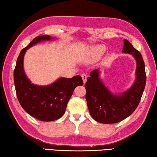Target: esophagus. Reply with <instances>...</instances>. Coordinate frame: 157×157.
<instances>
[{
	"label": "esophagus",
	"instance_id": "esophagus-1",
	"mask_svg": "<svg viewBox=\"0 0 157 157\" xmlns=\"http://www.w3.org/2000/svg\"><path fill=\"white\" fill-rule=\"evenodd\" d=\"M81 76H82V78L84 83L85 84V82H86V79H87V76H86V75H85V74H82Z\"/></svg>",
	"mask_w": 157,
	"mask_h": 157
}]
</instances>
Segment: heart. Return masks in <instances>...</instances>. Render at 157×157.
Masks as SVG:
<instances>
[{
  "label": "heart",
  "mask_w": 157,
  "mask_h": 157,
  "mask_svg": "<svg viewBox=\"0 0 157 157\" xmlns=\"http://www.w3.org/2000/svg\"><path fill=\"white\" fill-rule=\"evenodd\" d=\"M104 52V47L101 46L94 47L92 48L91 51L89 53L88 56V60L89 61H94L100 58L102 54Z\"/></svg>",
  "instance_id": "1"
}]
</instances>
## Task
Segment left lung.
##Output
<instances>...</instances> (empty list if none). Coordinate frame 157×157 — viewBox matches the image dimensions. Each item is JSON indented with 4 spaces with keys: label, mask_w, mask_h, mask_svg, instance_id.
Masks as SVG:
<instances>
[{
    "label": "left lung",
    "mask_w": 157,
    "mask_h": 157,
    "mask_svg": "<svg viewBox=\"0 0 157 157\" xmlns=\"http://www.w3.org/2000/svg\"><path fill=\"white\" fill-rule=\"evenodd\" d=\"M123 53L136 61V78L132 86L120 94H114L104 85L98 69L90 73L85 84L88 109L94 120L102 124H114L131 115L138 107L146 84L145 67L141 54L127 40H124Z\"/></svg>",
    "instance_id": "1"
}]
</instances>
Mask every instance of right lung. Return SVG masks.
<instances>
[{
    "mask_svg": "<svg viewBox=\"0 0 157 157\" xmlns=\"http://www.w3.org/2000/svg\"><path fill=\"white\" fill-rule=\"evenodd\" d=\"M48 35L35 38L21 51L14 71V82L18 101L24 110L38 120L52 121L61 118L65 113L68 102L75 88L83 85L82 77L61 78L47 86L32 84L25 74L24 57L26 50L41 41L50 40Z\"/></svg>",
    "mask_w": 157,
    "mask_h": 157,
    "instance_id": "right-lung-1",
    "label": "right lung"
}]
</instances>
